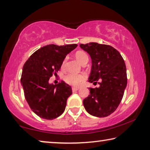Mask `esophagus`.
<instances>
[{"label":"esophagus","instance_id":"obj_1","mask_svg":"<svg viewBox=\"0 0 150 150\" xmlns=\"http://www.w3.org/2000/svg\"><path fill=\"white\" fill-rule=\"evenodd\" d=\"M79 89V87H72V91H73V92H75V91H78Z\"/></svg>","mask_w":150,"mask_h":150}]
</instances>
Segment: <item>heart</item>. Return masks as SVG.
<instances>
[{"instance_id": "b5f03b06", "label": "heart", "mask_w": 150, "mask_h": 150, "mask_svg": "<svg viewBox=\"0 0 150 150\" xmlns=\"http://www.w3.org/2000/svg\"><path fill=\"white\" fill-rule=\"evenodd\" d=\"M75 57L81 64H83L85 62H88V57L86 53L83 52H78L75 54ZM67 58H65L62 63V67H64ZM85 79L84 74H74V73H67L66 74L63 79L67 84L73 86H78L81 85Z\"/></svg>"}]
</instances>
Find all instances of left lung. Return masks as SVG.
I'll return each mask as SVG.
<instances>
[{
	"instance_id": "left-lung-1",
	"label": "left lung",
	"mask_w": 150,
	"mask_h": 150,
	"mask_svg": "<svg viewBox=\"0 0 150 150\" xmlns=\"http://www.w3.org/2000/svg\"><path fill=\"white\" fill-rule=\"evenodd\" d=\"M89 54L92 67L88 82L98 88H90V95L83 100L85 110L91 115L106 117L115 112L123 97L127 85L125 63L117 50L108 45L96 42L80 44Z\"/></svg>"
}]
</instances>
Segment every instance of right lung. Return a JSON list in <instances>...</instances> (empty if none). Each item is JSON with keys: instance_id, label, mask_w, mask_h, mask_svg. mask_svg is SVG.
Masks as SVG:
<instances>
[{"instance_id": "right-lung-1", "label": "right lung", "mask_w": 150, "mask_h": 150, "mask_svg": "<svg viewBox=\"0 0 150 150\" xmlns=\"http://www.w3.org/2000/svg\"><path fill=\"white\" fill-rule=\"evenodd\" d=\"M77 44L47 45L38 50L24 63L21 76L25 98L31 110L40 118L53 120L64 112L67 100L72 94L70 86L62 81L50 83L68 54Z\"/></svg>"}]
</instances>
